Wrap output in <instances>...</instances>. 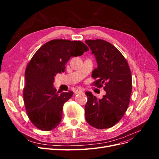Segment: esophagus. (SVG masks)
I'll return each instance as SVG.
<instances>
[{
	"label": "esophagus",
	"instance_id": "1",
	"mask_svg": "<svg viewBox=\"0 0 159 159\" xmlns=\"http://www.w3.org/2000/svg\"><path fill=\"white\" fill-rule=\"evenodd\" d=\"M82 89H77L75 91V94H78V93H81V92H82Z\"/></svg>",
	"mask_w": 159,
	"mask_h": 159
}]
</instances>
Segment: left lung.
<instances>
[{"instance_id":"left-lung-1","label":"left lung","mask_w":159,"mask_h":159,"mask_svg":"<svg viewBox=\"0 0 159 159\" xmlns=\"http://www.w3.org/2000/svg\"><path fill=\"white\" fill-rule=\"evenodd\" d=\"M85 43L98 63L91 75L96 80L92 85L103 87L106 91L102 99L90 91L85 93V119L96 129H108L121 120L128 108L132 91L131 70L125 57L111 43L101 39L88 40Z\"/></svg>"}]
</instances>
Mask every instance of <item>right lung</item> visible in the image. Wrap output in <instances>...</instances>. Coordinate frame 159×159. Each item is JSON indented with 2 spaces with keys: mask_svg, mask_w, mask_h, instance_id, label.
Segmentation results:
<instances>
[{
  "mask_svg": "<svg viewBox=\"0 0 159 159\" xmlns=\"http://www.w3.org/2000/svg\"><path fill=\"white\" fill-rule=\"evenodd\" d=\"M88 50L81 41L55 39L42 46L32 56L25 71L23 98L28 117L38 129L49 131L59 125L64 104L74 93L57 91L53 85L54 77L64 71L71 57Z\"/></svg>",
  "mask_w": 159,
  "mask_h": 159,
  "instance_id": "add662e5",
  "label": "right lung"
}]
</instances>
